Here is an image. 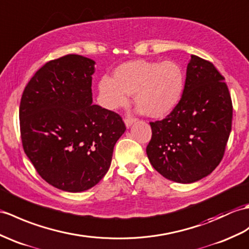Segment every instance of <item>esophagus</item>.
I'll list each match as a JSON object with an SVG mask.
<instances>
[{"instance_id":"1","label":"esophagus","mask_w":249,"mask_h":249,"mask_svg":"<svg viewBox=\"0 0 249 249\" xmlns=\"http://www.w3.org/2000/svg\"><path fill=\"white\" fill-rule=\"evenodd\" d=\"M136 121H137V119H135V118H127V119H125L124 122H125V125L127 128H129V127L136 122Z\"/></svg>"}]
</instances>
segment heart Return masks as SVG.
Instances as JSON below:
<instances>
[{
    "mask_svg": "<svg viewBox=\"0 0 249 249\" xmlns=\"http://www.w3.org/2000/svg\"><path fill=\"white\" fill-rule=\"evenodd\" d=\"M186 76L173 60H130L114 70L113 77H103L98 85L104 106L115 110L126 106L134 94L138 110L149 118L169 115L180 103Z\"/></svg>",
    "mask_w": 249,
    "mask_h": 249,
    "instance_id": "1",
    "label": "heart"
}]
</instances>
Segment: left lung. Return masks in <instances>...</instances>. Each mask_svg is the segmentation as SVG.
Wrapping results in <instances>:
<instances>
[{
  "label": "left lung",
  "instance_id": "obj_1",
  "mask_svg": "<svg viewBox=\"0 0 249 249\" xmlns=\"http://www.w3.org/2000/svg\"><path fill=\"white\" fill-rule=\"evenodd\" d=\"M225 78L210 61L191 55L180 103L167 117L151 122L149 162L166 179L192 183L221 162L232 122Z\"/></svg>",
  "mask_w": 249,
  "mask_h": 249
}]
</instances>
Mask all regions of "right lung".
<instances>
[{
    "label": "right lung",
    "instance_id": "add662e5",
    "mask_svg": "<svg viewBox=\"0 0 249 249\" xmlns=\"http://www.w3.org/2000/svg\"><path fill=\"white\" fill-rule=\"evenodd\" d=\"M95 61L66 55L40 68L20 103L22 145L38 174L67 192L94 187L126 130L118 113L92 104Z\"/></svg>",
    "mask_w": 249,
    "mask_h": 249
}]
</instances>
